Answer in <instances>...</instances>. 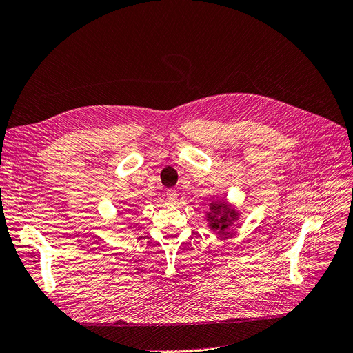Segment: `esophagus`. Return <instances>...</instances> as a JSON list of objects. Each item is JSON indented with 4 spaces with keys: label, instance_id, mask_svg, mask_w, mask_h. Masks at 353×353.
Segmentation results:
<instances>
[{
    "label": "esophagus",
    "instance_id": "34e87169",
    "mask_svg": "<svg viewBox=\"0 0 353 353\" xmlns=\"http://www.w3.org/2000/svg\"><path fill=\"white\" fill-rule=\"evenodd\" d=\"M165 196H167V201H168L170 203H174V202L177 201V190L168 189V190L165 192Z\"/></svg>",
    "mask_w": 353,
    "mask_h": 353
}]
</instances>
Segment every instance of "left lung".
I'll return each instance as SVG.
<instances>
[{
	"label": "left lung",
	"mask_w": 353,
	"mask_h": 353,
	"mask_svg": "<svg viewBox=\"0 0 353 353\" xmlns=\"http://www.w3.org/2000/svg\"><path fill=\"white\" fill-rule=\"evenodd\" d=\"M239 212L232 208L225 201H217L210 203V212H207L208 225L212 232L227 234V229L237 220Z\"/></svg>",
	"instance_id": "obj_1"
}]
</instances>
